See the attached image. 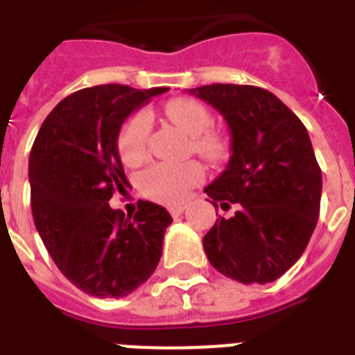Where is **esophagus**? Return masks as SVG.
I'll return each instance as SVG.
<instances>
[{"instance_id": "obj_1", "label": "esophagus", "mask_w": 355, "mask_h": 355, "mask_svg": "<svg viewBox=\"0 0 355 355\" xmlns=\"http://www.w3.org/2000/svg\"><path fill=\"white\" fill-rule=\"evenodd\" d=\"M167 210H169V214H171L173 217L180 216V214L186 210V202H175V205H169L167 206Z\"/></svg>"}]
</instances>
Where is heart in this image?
I'll use <instances>...</instances> for the list:
<instances>
[{"instance_id":"1","label":"heart","mask_w":355,"mask_h":355,"mask_svg":"<svg viewBox=\"0 0 355 355\" xmlns=\"http://www.w3.org/2000/svg\"><path fill=\"white\" fill-rule=\"evenodd\" d=\"M164 114L191 136V149L210 162L221 160L227 153V144L217 132L210 130L211 114L202 103L178 97L164 107ZM150 119L147 112H134L123 123L118 134V153L125 166H138L147 156ZM205 177L199 162L166 164L158 162L147 167L139 177V189L145 197L162 202H177L191 186Z\"/></svg>"}]
</instances>
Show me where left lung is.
<instances>
[{"label":"left lung","instance_id":"8db88e82","mask_svg":"<svg viewBox=\"0 0 355 355\" xmlns=\"http://www.w3.org/2000/svg\"><path fill=\"white\" fill-rule=\"evenodd\" d=\"M230 127V162L205 189L230 210L202 237L210 263L241 284H269L291 269L317 227L322 173L304 123L270 92L248 85L191 88Z\"/></svg>","mask_w":355,"mask_h":355}]
</instances>
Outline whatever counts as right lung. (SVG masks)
I'll return each mask as SVG.
<instances>
[{"label": "right lung", "instance_id": "right-lung-1", "mask_svg": "<svg viewBox=\"0 0 355 355\" xmlns=\"http://www.w3.org/2000/svg\"><path fill=\"white\" fill-rule=\"evenodd\" d=\"M169 88L101 85L68 96L42 123L29 156L35 227L66 278L99 298L127 297L160 261L166 208L139 200L127 216L108 200L128 184L118 134L130 114Z\"/></svg>", "mask_w": 355, "mask_h": 355}]
</instances>
